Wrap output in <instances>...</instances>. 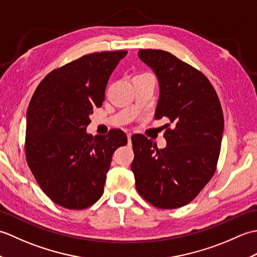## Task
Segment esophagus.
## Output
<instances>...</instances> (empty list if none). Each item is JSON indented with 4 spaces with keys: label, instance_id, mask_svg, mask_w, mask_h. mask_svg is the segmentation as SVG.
<instances>
[{
    "label": "esophagus",
    "instance_id": "1",
    "mask_svg": "<svg viewBox=\"0 0 257 257\" xmlns=\"http://www.w3.org/2000/svg\"><path fill=\"white\" fill-rule=\"evenodd\" d=\"M132 136H133V134H127V137H128V141L130 143V141H132Z\"/></svg>",
    "mask_w": 257,
    "mask_h": 257
}]
</instances>
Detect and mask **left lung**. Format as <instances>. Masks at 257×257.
Listing matches in <instances>:
<instances>
[{"instance_id":"obj_1","label":"left lung","mask_w":257,"mask_h":257,"mask_svg":"<svg viewBox=\"0 0 257 257\" xmlns=\"http://www.w3.org/2000/svg\"><path fill=\"white\" fill-rule=\"evenodd\" d=\"M139 58L154 69L160 97L156 119L167 117L165 149L143 135L132 137L136 189L159 209L190 203L212 179L219 160L224 118L210 80L171 53L140 50Z\"/></svg>"}]
</instances>
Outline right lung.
Returning a JSON list of instances; mask_svg holds the SVG:
<instances>
[{
    "label": "right lung",
    "instance_id": "1",
    "mask_svg": "<svg viewBox=\"0 0 257 257\" xmlns=\"http://www.w3.org/2000/svg\"><path fill=\"white\" fill-rule=\"evenodd\" d=\"M127 51L92 53L47 74L26 113L25 156L33 176L48 198L69 210H83L100 199L106 173L127 136L86 133L89 114L105 100L113 69Z\"/></svg>",
    "mask_w": 257,
    "mask_h": 257
}]
</instances>
